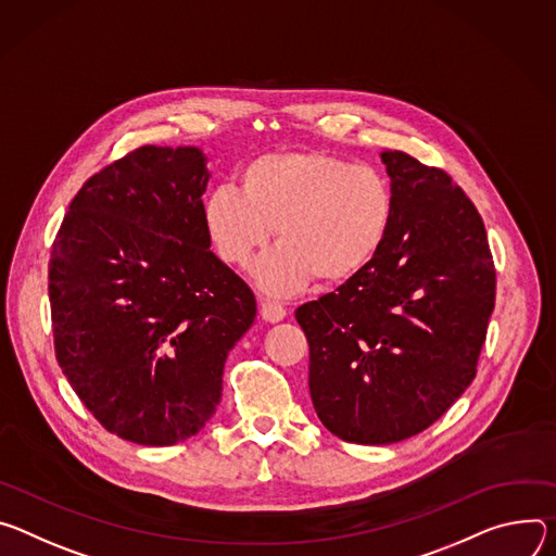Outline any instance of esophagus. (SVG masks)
Masks as SVG:
<instances>
[{"instance_id": "esophagus-1", "label": "esophagus", "mask_w": 556, "mask_h": 556, "mask_svg": "<svg viewBox=\"0 0 556 556\" xmlns=\"http://www.w3.org/2000/svg\"><path fill=\"white\" fill-rule=\"evenodd\" d=\"M261 316L267 320V323H280L285 316H287V309L276 302V300H269V298H261Z\"/></svg>"}]
</instances>
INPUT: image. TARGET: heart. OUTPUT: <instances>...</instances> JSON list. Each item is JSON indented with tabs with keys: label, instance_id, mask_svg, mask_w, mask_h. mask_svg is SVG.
Masks as SVG:
<instances>
[{
	"label": "heart",
	"instance_id": "obj_1",
	"mask_svg": "<svg viewBox=\"0 0 556 556\" xmlns=\"http://www.w3.org/2000/svg\"><path fill=\"white\" fill-rule=\"evenodd\" d=\"M393 216V188L380 169L318 150L263 154L238 172V192L218 185L203 203L207 240L231 267H252L276 233L280 244L256 267L271 293L314 276L351 280L382 252Z\"/></svg>",
	"mask_w": 556,
	"mask_h": 556
}]
</instances>
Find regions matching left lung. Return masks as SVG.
Instances as JSON below:
<instances>
[{"label": "left lung", "mask_w": 556, "mask_h": 556, "mask_svg": "<svg viewBox=\"0 0 556 556\" xmlns=\"http://www.w3.org/2000/svg\"><path fill=\"white\" fill-rule=\"evenodd\" d=\"M382 161L395 197L382 252L295 309L320 421L368 446L421 433L470 387L497 293L483 220L459 185L400 150Z\"/></svg>", "instance_id": "1"}]
</instances>
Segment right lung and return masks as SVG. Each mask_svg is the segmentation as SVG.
Returning <instances> with one entry per match:
<instances>
[{
    "mask_svg": "<svg viewBox=\"0 0 556 556\" xmlns=\"http://www.w3.org/2000/svg\"><path fill=\"white\" fill-rule=\"evenodd\" d=\"M199 148L143 146L92 174L52 242L54 355L108 433L143 446L197 435L256 298L210 252Z\"/></svg>",
    "mask_w": 556,
    "mask_h": 556,
    "instance_id": "obj_1",
    "label": "right lung"
}]
</instances>
